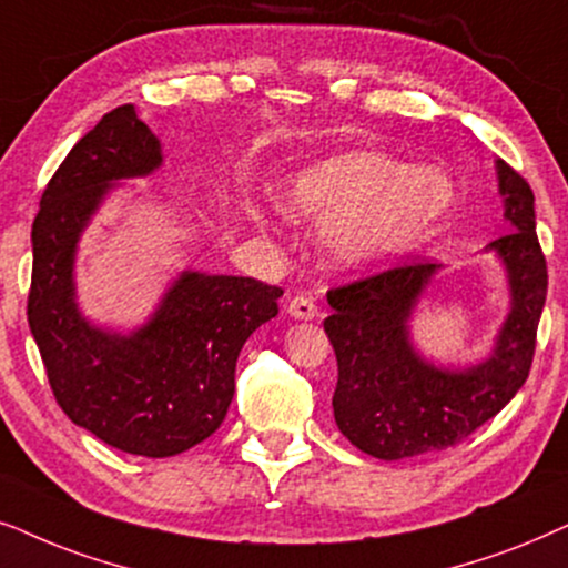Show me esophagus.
I'll use <instances>...</instances> for the list:
<instances>
[{
    "mask_svg": "<svg viewBox=\"0 0 568 568\" xmlns=\"http://www.w3.org/2000/svg\"><path fill=\"white\" fill-rule=\"evenodd\" d=\"M288 314L293 316V320H304V322H308V320H314L316 314V304L312 298H306V296H296V298H291L288 301Z\"/></svg>",
    "mask_w": 568,
    "mask_h": 568,
    "instance_id": "obj_1",
    "label": "esophagus"
}]
</instances>
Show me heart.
Masks as SVG:
<instances>
[{
	"mask_svg": "<svg viewBox=\"0 0 568 568\" xmlns=\"http://www.w3.org/2000/svg\"><path fill=\"white\" fill-rule=\"evenodd\" d=\"M452 181L434 165H407L376 150L329 155L293 173L280 196L291 217L322 223V246L339 267H366L410 252L452 205Z\"/></svg>",
	"mask_w": 568,
	"mask_h": 568,
	"instance_id": "obj_1",
	"label": "heart"
}]
</instances>
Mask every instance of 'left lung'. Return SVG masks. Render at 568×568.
I'll list each match as a JSON object with an SVG mask.
<instances>
[{
  "label": "left lung",
  "mask_w": 568,
  "mask_h": 568,
  "mask_svg": "<svg viewBox=\"0 0 568 568\" xmlns=\"http://www.w3.org/2000/svg\"><path fill=\"white\" fill-rule=\"evenodd\" d=\"M504 236L486 252L509 280V314L494 353L467 368L434 366L410 343L407 320L438 264L410 262L332 288L324 320L337 355L335 423L353 447L376 459H405L457 447L517 395L530 374L548 267L535 233V194L511 165L496 161Z\"/></svg>",
  "instance_id": "obj_1"
}]
</instances>
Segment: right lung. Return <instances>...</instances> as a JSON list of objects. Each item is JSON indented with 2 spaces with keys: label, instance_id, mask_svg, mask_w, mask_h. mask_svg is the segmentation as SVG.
<instances>
[{
  "label": "right lung",
  "instance_id": "obj_1",
  "mask_svg": "<svg viewBox=\"0 0 568 568\" xmlns=\"http://www.w3.org/2000/svg\"><path fill=\"white\" fill-rule=\"evenodd\" d=\"M161 140L132 103L98 121L43 189L33 221L28 324L67 418L113 449L173 457L221 426L236 392V361L283 291L254 277L186 270L140 329L90 324L74 291L82 231L119 179L161 169Z\"/></svg>",
  "mask_w": 568,
  "mask_h": 568
}]
</instances>
